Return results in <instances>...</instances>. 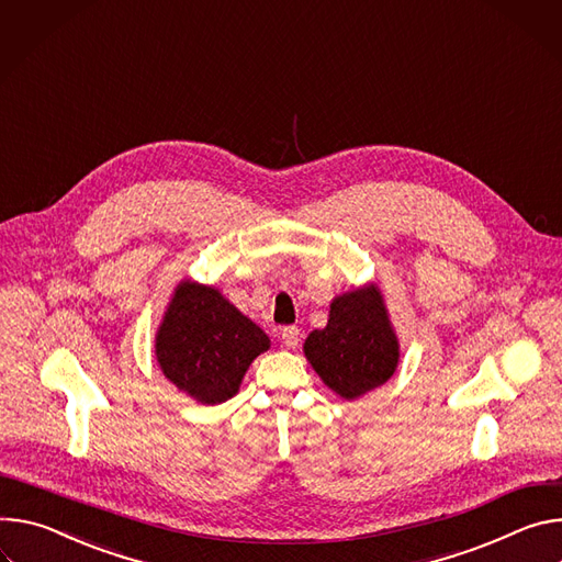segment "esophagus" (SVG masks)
Instances as JSON below:
<instances>
[{
	"instance_id": "obj_1",
	"label": "esophagus",
	"mask_w": 562,
	"mask_h": 562,
	"mask_svg": "<svg viewBox=\"0 0 562 562\" xmlns=\"http://www.w3.org/2000/svg\"><path fill=\"white\" fill-rule=\"evenodd\" d=\"M281 339H283L285 348H296L299 346V328L296 326L281 328Z\"/></svg>"
}]
</instances>
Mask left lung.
Here are the masks:
<instances>
[{"label": "left lung", "mask_w": 562, "mask_h": 562, "mask_svg": "<svg viewBox=\"0 0 562 562\" xmlns=\"http://www.w3.org/2000/svg\"><path fill=\"white\" fill-rule=\"evenodd\" d=\"M307 361L328 389L357 400L386 384L400 361V341L375 283L333 299L328 326L303 344Z\"/></svg>", "instance_id": "1"}]
</instances>
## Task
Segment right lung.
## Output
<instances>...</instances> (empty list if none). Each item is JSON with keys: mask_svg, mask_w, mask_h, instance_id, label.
I'll return each mask as SVG.
<instances>
[{"mask_svg": "<svg viewBox=\"0 0 562 562\" xmlns=\"http://www.w3.org/2000/svg\"><path fill=\"white\" fill-rule=\"evenodd\" d=\"M270 348V337L216 288L180 281L156 333L162 375L201 404L238 393L245 370Z\"/></svg>", "mask_w": 562, "mask_h": 562, "instance_id": "1", "label": "right lung"}]
</instances>
